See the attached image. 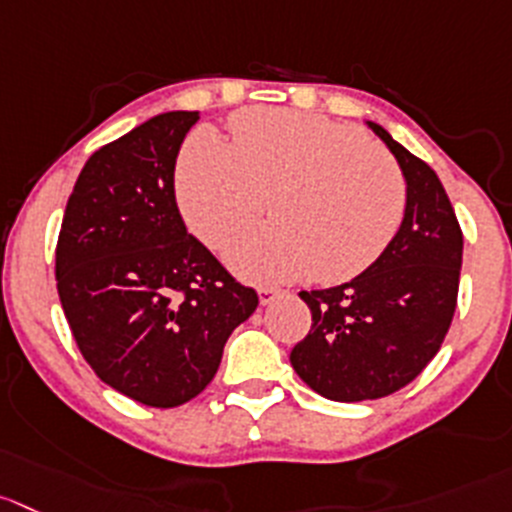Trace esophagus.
Returning a JSON list of instances; mask_svg holds the SVG:
<instances>
[{
    "instance_id": "1",
    "label": "esophagus",
    "mask_w": 512,
    "mask_h": 512,
    "mask_svg": "<svg viewBox=\"0 0 512 512\" xmlns=\"http://www.w3.org/2000/svg\"><path fill=\"white\" fill-rule=\"evenodd\" d=\"M281 294H284V291L274 289V286H261V289H259V301L266 306V304H271V301H274L276 296H281Z\"/></svg>"
}]
</instances>
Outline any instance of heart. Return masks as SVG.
<instances>
[{
  "label": "heart",
  "mask_w": 512,
  "mask_h": 512,
  "mask_svg": "<svg viewBox=\"0 0 512 512\" xmlns=\"http://www.w3.org/2000/svg\"><path fill=\"white\" fill-rule=\"evenodd\" d=\"M223 145L198 130L178 158L175 193L188 228L226 251L264 216L276 226L231 253L253 279L339 284L382 256L407 208L399 165L352 125L253 107L233 115Z\"/></svg>",
  "instance_id": "b5f03b06"
}]
</instances>
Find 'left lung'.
<instances>
[{"label": "left lung", "mask_w": 512, "mask_h": 512, "mask_svg": "<svg viewBox=\"0 0 512 512\" xmlns=\"http://www.w3.org/2000/svg\"><path fill=\"white\" fill-rule=\"evenodd\" d=\"M367 125L405 173L407 208L367 271L342 286L299 294L311 309V329L291 349V367L334 402L407 387L440 352L460 286L462 231L440 178L382 125Z\"/></svg>", "instance_id": "8db88e82"}]
</instances>
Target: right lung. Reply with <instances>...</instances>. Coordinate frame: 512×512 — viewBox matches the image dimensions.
Masks as SVG:
<instances>
[{"label":"right lung","mask_w":512,"mask_h":512,"mask_svg":"<svg viewBox=\"0 0 512 512\" xmlns=\"http://www.w3.org/2000/svg\"><path fill=\"white\" fill-rule=\"evenodd\" d=\"M198 113H163L90 155L62 218L57 294L92 372L148 407H178L216 377L223 347L256 311L186 231L175 158Z\"/></svg>","instance_id":"add662e5"}]
</instances>
